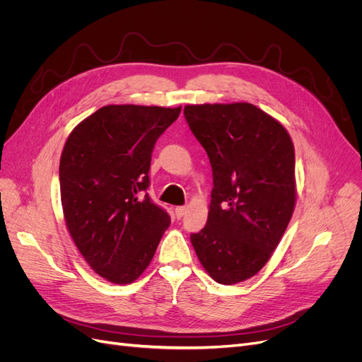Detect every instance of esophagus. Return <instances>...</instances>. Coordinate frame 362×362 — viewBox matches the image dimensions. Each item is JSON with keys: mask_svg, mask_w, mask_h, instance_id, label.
I'll return each instance as SVG.
<instances>
[{"mask_svg": "<svg viewBox=\"0 0 362 362\" xmlns=\"http://www.w3.org/2000/svg\"><path fill=\"white\" fill-rule=\"evenodd\" d=\"M186 210H188V209H186V206H179V207H176V210H174V211H176V216L180 219V218H183Z\"/></svg>", "mask_w": 362, "mask_h": 362, "instance_id": "1", "label": "esophagus"}]
</instances>
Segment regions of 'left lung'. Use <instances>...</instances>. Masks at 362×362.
Masks as SVG:
<instances>
[{"label":"left lung","instance_id":"1","mask_svg":"<svg viewBox=\"0 0 362 362\" xmlns=\"http://www.w3.org/2000/svg\"><path fill=\"white\" fill-rule=\"evenodd\" d=\"M183 113L213 173L207 223L191 243L215 282H243L272 258L296 207L291 136L249 103L185 105Z\"/></svg>","mask_w":362,"mask_h":362}]
</instances>
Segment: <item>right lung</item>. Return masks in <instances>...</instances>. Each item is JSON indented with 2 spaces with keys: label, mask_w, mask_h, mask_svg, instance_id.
<instances>
[{
  "label": "right lung",
  "mask_w": 362,
  "mask_h": 362,
  "mask_svg": "<svg viewBox=\"0 0 362 362\" xmlns=\"http://www.w3.org/2000/svg\"><path fill=\"white\" fill-rule=\"evenodd\" d=\"M180 110L104 105L65 141L59 183L66 228L90 269L112 284L141 276L170 225L144 191L153 146Z\"/></svg>",
  "instance_id": "add662e5"
}]
</instances>
